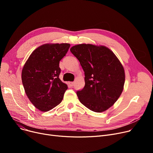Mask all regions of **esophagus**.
Listing matches in <instances>:
<instances>
[{
    "instance_id": "34e87169",
    "label": "esophagus",
    "mask_w": 153,
    "mask_h": 153,
    "mask_svg": "<svg viewBox=\"0 0 153 153\" xmlns=\"http://www.w3.org/2000/svg\"><path fill=\"white\" fill-rule=\"evenodd\" d=\"M69 84H70L71 86H73L74 84V82H69Z\"/></svg>"
}]
</instances>
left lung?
<instances>
[{"mask_svg": "<svg viewBox=\"0 0 153 153\" xmlns=\"http://www.w3.org/2000/svg\"><path fill=\"white\" fill-rule=\"evenodd\" d=\"M70 51L84 71L85 86L77 91L79 101L93 111L107 110L123 90L125 75L122 64L104 46L81 44L72 46Z\"/></svg>", "mask_w": 153, "mask_h": 153, "instance_id": "1", "label": "left lung"}]
</instances>
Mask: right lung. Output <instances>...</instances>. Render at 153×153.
<instances>
[{
    "mask_svg": "<svg viewBox=\"0 0 153 153\" xmlns=\"http://www.w3.org/2000/svg\"><path fill=\"white\" fill-rule=\"evenodd\" d=\"M70 44H45L32 53L22 72V84L28 98L38 110L47 111L59 104L68 85L59 76V61Z\"/></svg>",
    "mask_w": 153,
    "mask_h": 153,
    "instance_id": "obj_1",
    "label": "right lung"
}]
</instances>
